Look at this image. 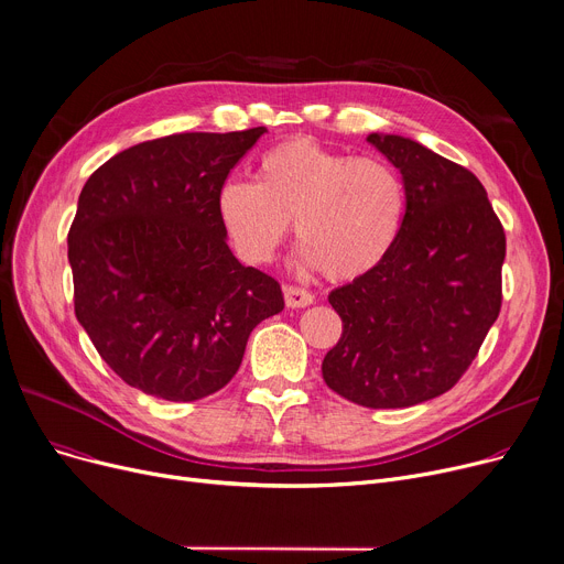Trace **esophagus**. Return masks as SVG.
Instances as JSON below:
<instances>
[{
	"label": "esophagus",
	"instance_id": "obj_1",
	"mask_svg": "<svg viewBox=\"0 0 564 564\" xmlns=\"http://www.w3.org/2000/svg\"><path fill=\"white\" fill-rule=\"evenodd\" d=\"M283 294H285V304L288 308H306L313 304V294L304 288H297V285H285L283 288Z\"/></svg>",
	"mask_w": 564,
	"mask_h": 564
}]
</instances>
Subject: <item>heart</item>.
Here are the masks:
<instances>
[{
    "mask_svg": "<svg viewBox=\"0 0 564 564\" xmlns=\"http://www.w3.org/2000/svg\"><path fill=\"white\" fill-rule=\"evenodd\" d=\"M217 215L235 253L251 264L274 258L294 219L300 264L349 281L391 253L406 215V189L389 162L297 137L258 158L256 181H226Z\"/></svg>",
    "mask_w": 564,
    "mask_h": 564,
    "instance_id": "obj_1",
    "label": "heart"
}]
</instances>
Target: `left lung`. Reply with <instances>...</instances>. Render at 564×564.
<instances>
[{"label": "left lung", "instance_id": "obj_1", "mask_svg": "<svg viewBox=\"0 0 564 564\" xmlns=\"http://www.w3.org/2000/svg\"><path fill=\"white\" fill-rule=\"evenodd\" d=\"M400 169L406 215L372 272L336 288L343 336L322 361L354 404L400 409L451 391L500 313L506 232L468 169L400 134H368Z\"/></svg>", "mask_w": 564, "mask_h": 564}]
</instances>
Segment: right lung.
Segmentation results:
<instances>
[{
    "instance_id": "1",
    "label": "right lung",
    "mask_w": 564,
    "mask_h": 564,
    "mask_svg": "<svg viewBox=\"0 0 564 564\" xmlns=\"http://www.w3.org/2000/svg\"><path fill=\"white\" fill-rule=\"evenodd\" d=\"M183 132L137 143L88 177L68 232L75 315L130 387L171 402L232 379L279 281L232 256L217 215L230 169L264 134Z\"/></svg>"
}]
</instances>
